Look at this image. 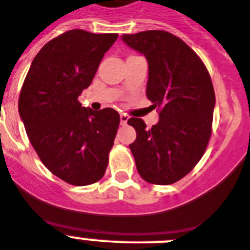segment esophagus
<instances>
[{"label": "esophagus", "mask_w": 250, "mask_h": 250, "mask_svg": "<svg viewBox=\"0 0 250 250\" xmlns=\"http://www.w3.org/2000/svg\"><path fill=\"white\" fill-rule=\"evenodd\" d=\"M120 117H121V125H127L128 120H129V117H128L127 114H125V113H121Z\"/></svg>", "instance_id": "obj_1"}]
</instances>
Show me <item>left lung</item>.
I'll use <instances>...</instances> for the list:
<instances>
[{"label":"left lung","mask_w":250,"mask_h":250,"mask_svg":"<svg viewBox=\"0 0 250 250\" xmlns=\"http://www.w3.org/2000/svg\"><path fill=\"white\" fill-rule=\"evenodd\" d=\"M122 41L147 58V97L159 108V121L147 128L129 118L137 132L129 145L137 170L146 182L172 184L201 161L212 134L215 94L197 53L166 31L123 35Z\"/></svg>","instance_id":"left-lung-1"}]
</instances>
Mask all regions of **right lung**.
Instances as JSON below:
<instances>
[{
    "label": "right lung",
    "mask_w": 250,
    "mask_h": 250,
    "mask_svg": "<svg viewBox=\"0 0 250 250\" xmlns=\"http://www.w3.org/2000/svg\"><path fill=\"white\" fill-rule=\"evenodd\" d=\"M117 38L83 30L62 33L37 53L22 86L19 112L31 145L48 170L73 186L98 182L108 164L120 114L82 107L78 97Z\"/></svg>",
    "instance_id": "right-lung-1"
}]
</instances>
